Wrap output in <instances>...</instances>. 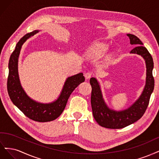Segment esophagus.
<instances>
[{
  "label": "esophagus",
  "instance_id": "esophagus-1",
  "mask_svg": "<svg viewBox=\"0 0 159 159\" xmlns=\"http://www.w3.org/2000/svg\"><path fill=\"white\" fill-rule=\"evenodd\" d=\"M84 76H85L86 79H89L92 76V73L90 72H87L86 73H85Z\"/></svg>",
  "mask_w": 159,
  "mask_h": 159
}]
</instances>
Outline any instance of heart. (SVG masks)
Listing matches in <instances>:
<instances>
[{
  "mask_svg": "<svg viewBox=\"0 0 159 159\" xmlns=\"http://www.w3.org/2000/svg\"><path fill=\"white\" fill-rule=\"evenodd\" d=\"M107 49V46L106 44L98 42V43H96L93 47H92L90 52V54L93 55H100L106 52Z\"/></svg>",
  "mask_w": 159,
  "mask_h": 159,
  "instance_id": "b5f03b06",
  "label": "heart"
}]
</instances>
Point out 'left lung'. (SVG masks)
<instances>
[{
	"instance_id": "left-lung-1",
	"label": "left lung",
	"mask_w": 159,
	"mask_h": 159,
	"mask_svg": "<svg viewBox=\"0 0 159 159\" xmlns=\"http://www.w3.org/2000/svg\"><path fill=\"white\" fill-rule=\"evenodd\" d=\"M127 35L130 39V43L136 46L130 53L140 55L145 60L146 84L139 98L134 104L128 109L116 111L110 110L105 104L97 80L95 78L90 79L92 86L91 106L94 117L100 125L108 129H121L139 120L145 114L154 89L155 80L152 76L154 63L151 55L146 48L143 46L141 41L135 35L129 34Z\"/></svg>"
}]
</instances>
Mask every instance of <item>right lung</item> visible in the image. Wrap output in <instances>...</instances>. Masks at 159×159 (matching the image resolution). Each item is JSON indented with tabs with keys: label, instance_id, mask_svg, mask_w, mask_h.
Segmentation results:
<instances>
[{
	"label": "right lung",
	"instance_id": "1",
	"mask_svg": "<svg viewBox=\"0 0 159 159\" xmlns=\"http://www.w3.org/2000/svg\"><path fill=\"white\" fill-rule=\"evenodd\" d=\"M34 31L26 34L20 39L10 57L7 90L13 104L30 119L39 122L53 121L62 114L70 94L81 83L84 81L83 73L70 76L66 79L59 98L49 104H42L30 98L20 83L18 74V61L22 45L29 38L38 33Z\"/></svg>",
	"mask_w": 159,
	"mask_h": 159
}]
</instances>
